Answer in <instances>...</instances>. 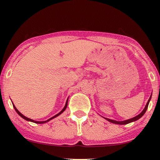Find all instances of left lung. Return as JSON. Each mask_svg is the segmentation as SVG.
<instances>
[{
  "label": "left lung",
  "mask_w": 160,
  "mask_h": 160,
  "mask_svg": "<svg viewBox=\"0 0 160 160\" xmlns=\"http://www.w3.org/2000/svg\"><path fill=\"white\" fill-rule=\"evenodd\" d=\"M151 98H152V95H151L149 99H148L147 103H146L145 108L143 111H142V112L141 113H139L138 115H137L136 117H133V118H131L130 119H127V120H124V121H116V120H113V119H108V118H106V117H103L104 119H106L107 121L111 122V123H113V124H129L130 123V122H135V121H137L138 119H139L140 118H141L144 115V113H146V110H147L148 108V103H149L150 100H151Z\"/></svg>",
  "instance_id": "obj_1"
}]
</instances>
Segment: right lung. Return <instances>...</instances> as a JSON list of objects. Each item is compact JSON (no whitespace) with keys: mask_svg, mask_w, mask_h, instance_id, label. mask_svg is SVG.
Returning a JSON list of instances; mask_svg holds the SVG:
<instances>
[{"mask_svg":"<svg viewBox=\"0 0 160 160\" xmlns=\"http://www.w3.org/2000/svg\"><path fill=\"white\" fill-rule=\"evenodd\" d=\"M68 98L67 99V100H66V102H65V106H64V108H63L62 109V111H60V112H59L58 114H56V115H54V117H51L50 118V119H47V120H46V121H36V120H33V119H30V118H28V117H26L25 116H24L22 113H21L20 112H19V111L17 110V108L16 107H15V106L14 105V103H13L12 102V104H13V107H14V108L15 109V111H16V112L18 113V114L20 116V117L22 118V119H25L26 121H28V122H34V123H36V124H44V123H47V122H48L49 121H50V120H52V119H53L54 118H55V117H58L59 115H60L61 113H62L63 111H64L65 109H66V108H67V106H68Z\"/></svg>","mask_w":160,"mask_h":160,"instance_id":"obj_1","label":"right lung"}]
</instances>
